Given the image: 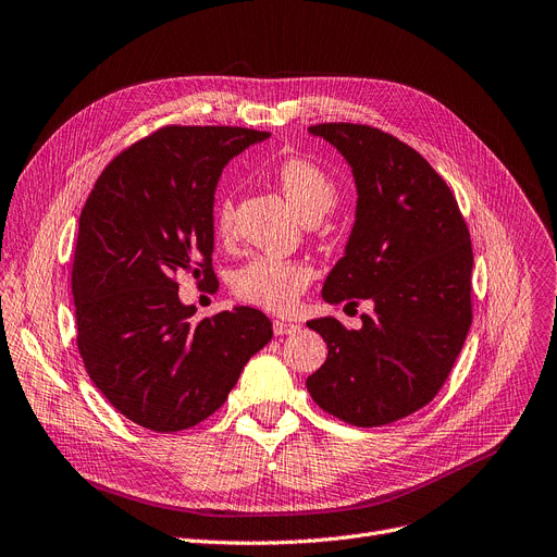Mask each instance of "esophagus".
Here are the masks:
<instances>
[{
  "instance_id": "obj_1",
  "label": "esophagus",
  "mask_w": 557,
  "mask_h": 557,
  "mask_svg": "<svg viewBox=\"0 0 557 557\" xmlns=\"http://www.w3.org/2000/svg\"><path fill=\"white\" fill-rule=\"evenodd\" d=\"M299 331V324H293V322H283V320H276L274 322V333L276 335H293Z\"/></svg>"
}]
</instances>
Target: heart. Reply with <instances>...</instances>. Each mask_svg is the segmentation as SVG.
I'll return each mask as SVG.
<instances>
[{"mask_svg": "<svg viewBox=\"0 0 557 557\" xmlns=\"http://www.w3.org/2000/svg\"><path fill=\"white\" fill-rule=\"evenodd\" d=\"M283 195L295 206L304 222H317L324 218L337 201V188L333 178L306 158H285L274 170ZM235 206L231 195H222L215 203L213 226L220 240H231ZM310 281V270L304 262L283 260L274 256H253L243 268H237L231 287L233 295L251 306L287 312Z\"/></svg>", "mask_w": 557, "mask_h": 557, "instance_id": "b5f03b06", "label": "heart"}]
</instances>
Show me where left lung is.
I'll list each match as a JSON object with an SVG mask.
<instances>
[{
    "label": "left lung",
    "mask_w": 557,
    "mask_h": 557,
    "mask_svg": "<svg viewBox=\"0 0 557 557\" xmlns=\"http://www.w3.org/2000/svg\"><path fill=\"white\" fill-rule=\"evenodd\" d=\"M351 165L358 203L347 249L322 297L374 312L349 331L335 317L308 322L329 347L308 376L312 401L372 429L435 399L471 326L469 228L446 181L419 151L381 128L331 122L308 128Z\"/></svg>",
    "instance_id": "left-lung-1"
}]
</instances>
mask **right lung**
I'll list each match as a JSON object with an SVG mask.
<instances>
[{
  "label": "right lung",
  "instance_id": "1",
  "mask_svg": "<svg viewBox=\"0 0 557 557\" xmlns=\"http://www.w3.org/2000/svg\"><path fill=\"white\" fill-rule=\"evenodd\" d=\"M268 131L163 126L99 174L72 260L76 347L126 419L156 433L197 426L224 401L272 322L237 306L193 322L176 276H213V203L222 170Z\"/></svg>",
  "mask_w": 557,
  "mask_h": 557
}]
</instances>
